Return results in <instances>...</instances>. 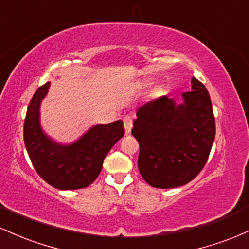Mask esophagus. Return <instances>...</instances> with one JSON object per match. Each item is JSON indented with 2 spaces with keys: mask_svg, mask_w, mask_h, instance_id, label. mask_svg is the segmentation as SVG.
Listing matches in <instances>:
<instances>
[{
  "mask_svg": "<svg viewBox=\"0 0 249 249\" xmlns=\"http://www.w3.org/2000/svg\"><path fill=\"white\" fill-rule=\"evenodd\" d=\"M123 122H124L125 132L130 133L131 130H132V117H131V116H125L124 119H123Z\"/></svg>",
  "mask_w": 249,
  "mask_h": 249,
  "instance_id": "34e87169",
  "label": "esophagus"
}]
</instances>
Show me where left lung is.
Segmentation results:
<instances>
[{"label": "left lung", "mask_w": 249, "mask_h": 249, "mask_svg": "<svg viewBox=\"0 0 249 249\" xmlns=\"http://www.w3.org/2000/svg\"><path fill=\"white\" fill-rule=\"evenodd\" d=\"M192 90L177 105L167 96L142 105L132 134L139 142L138 167L145 181L157 188L186 185L206 164L214 137L212 102L201 82L192 78Z\"/></svg>", "instance_id": "1"}]
</instances>
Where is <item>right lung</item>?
Here are the masks:
<instances>
[{"label": "right lung", "mask_w": 249, "mask_h": 249, "mask_svg": "<svg viewBox=\"0 0 249 249\" xmlns=\"http://www.w3.org/2000/svg\"><path fill=\"white\" fill-rule=\"evenodd\" d=\"M49 87L47 82L37 89L27 110L23 138L29 158L38 176L53 187H88L101 173L108 151L124 136V125L122 121L95 125L70 145L53 142L39 124V105Z\"/></svg>", "instance_id": "add662e5"}]
</instances>
